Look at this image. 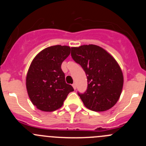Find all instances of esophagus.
Wrapping results in <instances>:
<instances>
[{"mask_svg": "<svg viewBox=\"0 0 146 146\" xmlns=\"http://www.w3.org/2000/svg\"><path fill=\"white\" fill-rule=\"evenodd\" d=\"M72 86H73V88H74V90L76 89V83H73V85H72Z\"/></svg>", "mask_w": 146, "mask_h": 146, "instance_id": "obj_1", "label": "esophagus"}]
</instances>
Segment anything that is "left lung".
<instances>
[{"instance_id": "8db88e82", "label": "left lung", "mask_w": 146, "mask_h": 146, "mask_svg": "<svg viewBox=\"0 0 146 146\" xmlns=\"http://www.w3.org/2000/svg\"><path fill=\"white\" fill-rule=\"evenodd\" d=\"M71 56L82 66L88 79V89L78 93L84 105L95 111H104L115 105L123 85V76L115 58L99 46L71 47Z\"/></svg>"}]
</instances>
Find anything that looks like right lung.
Listing matches in <instances>:
<instances>
[{"label":"right lung","mask_w":146,"mask_h":146,"mask_svg":"<svg viewBox=\"0 0 146 146\" xmlns=\"http://www.w3.org/2000/svg\"><path fill=\"white\" fill-rule=\"evenodd\" d=\"M70 53L68 46L55 45L41 51L34 58L26 77V88L32 104L43 111L61 108L73 88L65 80L61 64Z\"/></svg>","instance_id":"add662e5"}]
</instances>
